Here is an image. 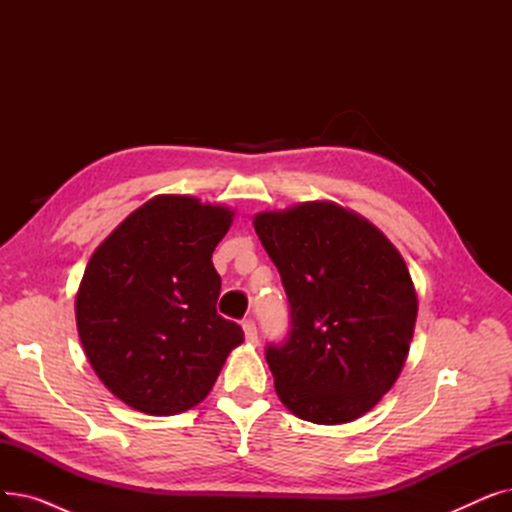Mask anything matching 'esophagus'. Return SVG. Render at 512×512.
Returning a JSON list of instances; mask_svg holds the SVG:
<instances>
[{"label": "esophagus", "mask_w": 512, "mask_h": 512, "mask_svg": "<svg viewBox=\"0 0 512 512\" xmlns=\"http://www.w3.org/2000/svg\"><path fill=\"white\" fill-rule=\"evenodd\" d=\"M242 330H245V338L251 342V344H257V326L253 319H245L242 321Z\"/></svg>", "instance_id": "obj_1"}]
</instances>
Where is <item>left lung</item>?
I'll use <instances>...</instances> for the list:
<instances>
[{"instance_id":"8db88e82","label":"left lung","mask_w":512,"mask_h":512,"mask_svg":"<svg viewBox=\"0 0 512 512\" xmlns=\"http://www.w3.org/2000/svg\"><path fill=\"white\" fill-rule=\"evenodd\" d=\"M253 224L290 305L288 336L265 348L280 400L321 425L365 415L409 355L417 294L405 259L334 203L259 213Z\"/></svg>"}]
</instances>
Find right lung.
<instances>
[{"mask_svg": "<svg viewBox=\"0 0 512 512\" xmlns=\"http://www.w3.org/2000/svg\"><path fill=\"white\" fill-rule=\"evenodd\" d=\"M232 211L159 195L107 236L76 294V326L99 380L128 407L176 415L209 394L245 332L215 309L211 255Z\"/></svg>", "mask_w": 512, "mask_h": 512, "instance_id": "add662e5", "label": "right lung"}]
</instances>
